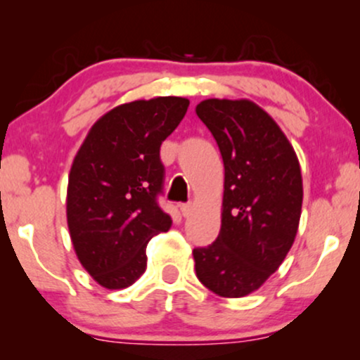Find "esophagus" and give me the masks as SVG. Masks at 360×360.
Masks as SVG:
<instances>
[{
	"label": "esophagus",
	"mask_w": 360,
	"mask_h": 360,
	"mask_svg": "<svg viewBox=\"0 0 360 360\" xmlns=\"http://www.w3.org/2000/svg\"><path fill=\"white\" fill-rule=\"evenodd\" d=\"M179 210H181V213H183V217H189V214H191V212H193V205L191 203H184V205L179 206Z\"/></svg>",
	"instance_id": "obj_1"
}]
</instances>
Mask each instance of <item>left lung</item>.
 <instances>
[{
	"mask_svg": "<svg viewBox=\"0 0 360 360\" xmlns=\"http://www.w3.org/2000/svg\"><path fill=\"white\" fill-rule=\"evenodd\" d=\"M196 115L225 166L221 229L193 250L198 279L214 295L242 298L278 271L298 232L303 179L295 148L249 100H205Z\"/></svg>",
	"mask_w": 360,
	"mask_h": 360,
	"instance_id": "8db88e82",
	"label": "left lung"
}]
</instances>
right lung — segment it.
<instances>
[{"label":"right lung","mask_w":360,"mask_h":360,"mask_svg":"<svg viewBox=\"0 0 360 360\" xmlns=\"http://www.w3.org/2000/svg\"><path fill=\"white\" fill-rule=\"evenodd\" d=\"M189 100L159 96L120 105L91 127L69 172L68 226L77 259L98 284L123 289L147 267V243L171 229L160 146Z\"/></svg>","instance_id":"add662e5"}]
</instances>
